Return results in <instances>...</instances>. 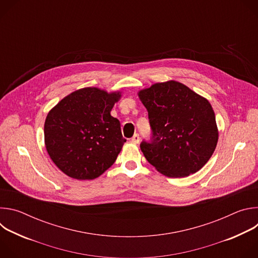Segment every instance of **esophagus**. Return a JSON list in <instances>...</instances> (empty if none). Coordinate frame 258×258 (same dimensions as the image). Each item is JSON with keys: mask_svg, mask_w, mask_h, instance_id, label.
Segmentation results:
<instances>
[{"mask_svg": "<svg viewBox=\"0 0 258 258\" xmlns=\"http://www.w3.org/2000/svg\"><path fill=\"white\" fill-rule=\"evenodd\" d=\"M140 142V136L138 134H135L134 137L132 138V143L134 144H138Z\"/></svg>", "mask_w": 258, "mask_h": 258, "instance_id": "obj_1", "label": "esophagus"}]
</instances>
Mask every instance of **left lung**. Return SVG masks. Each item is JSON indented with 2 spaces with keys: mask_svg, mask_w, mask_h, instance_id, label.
Instances as JSON below:
<instances>
[{
  "mask_svg": "<svg viewBox=\"0 0 258 258\" xmlns=\"http://www.w3.org/2000/svg\"><path fill=\"white\" fill-rule=\"evenodd\" d=\"M138 95L152 130L151 142L140 146L145 158L168 177H185L200 170L218 141L209 101L175 81L154 84Z\"/></svg>",
  "mask_w": 258,
  "mask_h": 258,
  "instance_id": "obj_1",
  "label": "left lung"
}]
</instances>
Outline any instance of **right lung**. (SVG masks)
Listing matches in <instances>:
<instances>
[{"label": "right lung", "mask_w": 258, "mask_h": 258, "mask_svg": "<svg viewBox=\"0 0 258 258\" xmlns=\"http://www.w3.org/2000/svg\"><path fill=\"white\" fill-rule=\"evenodd\" d=\"M120 92L98 88L72 92L47 115V152L56 166L76 179H94L111 166L123 144L120 122L110 112Z\"/></svg>", "instance_id": "obj_1"}]
</instances>
